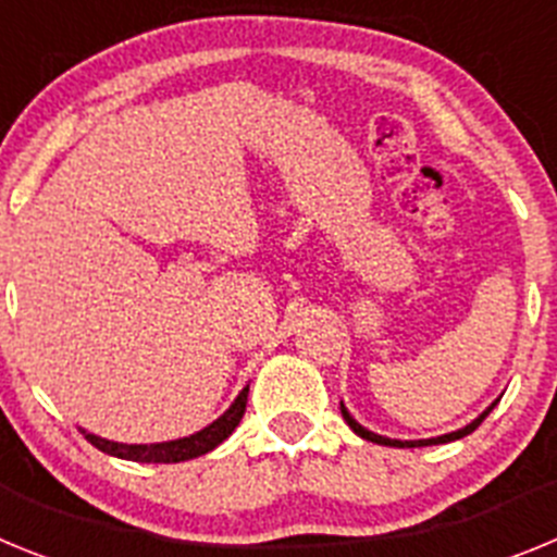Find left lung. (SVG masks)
<instances>
[{"label": "left lung", "mask_w": 557, "mask_h": 557, "mask_svg": "<svg viewBox=\"0 0 557 557\" xmlns=\"http://www.w3.org/2000/svg\"><path fill=\"white\" fill-rule=\"evenodd\" d=\"M496 405V401H494ZM494 405L488 407V410L482 412L480 418H474V421H471L469 426H462V430H457V432H449V435H441V437H426V441H393V437H382V435H373V432H368L366 426H359L357 421H354L351 416H348V410L343 405H339V412H343V418H346V424L351 426L354 432H357L359 437H366V441H371V444H382V446H398V449H416V446H432V444H449V441H457V437H462V435H469V432H474L476 426L482 424V421H485V416H488L491 410H494Z\"/></svg>", "instance_id": "obj_1"}]
</instances>
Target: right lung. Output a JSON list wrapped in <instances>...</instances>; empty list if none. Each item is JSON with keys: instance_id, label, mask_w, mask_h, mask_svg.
I'll return each mask as SVG.
<instances>
[{"instance_id": "right-lung-1", "label": "right lung", "mask_w": 557, "mask_h": 557, "mask_svg": "<svg viewBox=\"0 0 557 557\" xmlns=\"http://www.w3.org/2000/svg\"><path fill=\"white\" fill-rule=\"evenodd\" d=\"M245 405H248V387H245L239 396H236L234 405L223 412V416L209 424L206 430L195 432L189 437H181V441H166V444H113L106 437H97L91 432H83L86 441L91 446H97L100 451L113 457H122V460H136V462H181L191 460V457H200L206 451H211L214 446H220L231 432L236 430V424L243 421Z\"/></svg>"}]
</instances>
